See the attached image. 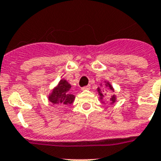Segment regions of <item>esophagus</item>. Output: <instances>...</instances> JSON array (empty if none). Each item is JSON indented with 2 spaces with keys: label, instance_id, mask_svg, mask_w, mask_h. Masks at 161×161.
<instances>
[{
  "label": "esophagus",
  "instance_id": "obj_1",
  "mask_svg": "<svg viewBox=\"0 0 161 161\" xmlns=\"http://www.w3.org/2000/svg\"><path fill=\"white\" fill-rule=\"evenodd\" d=\"M90 88H91V86L88 85V86H82V91H86V90H89V89H90Z\"/></svg>",
  "mask_w": 161,
  "mask_h": 161
}]
</instances>
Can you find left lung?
I'll use <instances>...</instances> for the list:
<instances>
[{
	"mask_svg": "<svg viewBox=\"0 0 161 161\" xmlns=\"http://www.w3.org/2000/svg\"><path fill=\"white\" fill-rule=\"evenodd\" d=\"M105 86H108V88H109L111 91H114V88H113V86H112L111 85H110L109 83H108V82H107V83H106ZM97 91H98V92H99V94H100V99H103V98H104V95H103V93H102L101 88H100V87H98ZM110 100H111V101H112V103H114V102H115L116 97H115V96H114V95L113 96H112L111 98H110Z\"/></svg>",
	"mask_w": 161,
	"mask_h": 161,
	"instance_id": "obj_1",
	"label": "left lung"
}]
</instances>
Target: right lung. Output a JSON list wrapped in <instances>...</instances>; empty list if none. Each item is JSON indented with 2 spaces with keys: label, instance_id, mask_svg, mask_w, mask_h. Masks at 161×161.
Instances as JSON below:
<instances>
[{
  "label": "right lung",
  "instance_id": "add662e5",
  "mask_svg": "<svg viewBox=\"0 0 161 161\" xmlns=\"http://www.w3.org/2000/svg\"><path fill=\"white\" fill-rule=\"evenodd\" d=\"M71 86L66 80H61L57 87L53 89L48 100L54 104H60L62 106H68L75 100V96L71 95L69 90Z\"/></svg>",
  "mask_w": 161,
  "mask_h": 161
}]
</instances>
